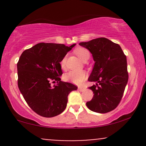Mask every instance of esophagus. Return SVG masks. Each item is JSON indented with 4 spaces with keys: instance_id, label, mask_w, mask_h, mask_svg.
Listing matches in <instances>:
<instances>
[{
    "instance_id": "obj_1",
    "label": "esophagus",
    "mask_w": 146,
    "mask_h": 146,
    "mask_svg": "<svg viewBox=\"0 0 146 146\" xmlns=\"http://www.w3.org/2000/svg\"><path fill=\"white\" fill-rule=\"evenodd\" d=\"M85 89H86V88H85L84 87H83V86H78V90H80V91L82 92V91H84V90Z\"/></svg>"
}]
</instances>
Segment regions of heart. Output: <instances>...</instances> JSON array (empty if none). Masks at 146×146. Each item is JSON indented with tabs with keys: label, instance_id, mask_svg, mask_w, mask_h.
Here are the masks:
<instances>
[{
	"label": "heart",
	"instance_id": "obj_1",
	"mask_svg": "<svg viewBox=\"0 0 146 146\" xmlns=\"http://www.w3.org/2000/svg\"><path fill=\"white\" fill-rule=\"evenodd\" d=\"M75 53L82 60H84L86 58H88L90 56V53L86 48L79 47L75 49ZM60 66L62 68H65L66 66V58H64L60 62ZM86 72L84 70L80 71H70L68 73H65L64 75V80L65 81L70 82L75 84H81L86 78Z\"/></svg>",
	"mask_w": 146,
	"mask_h": 146
}]
</instances>
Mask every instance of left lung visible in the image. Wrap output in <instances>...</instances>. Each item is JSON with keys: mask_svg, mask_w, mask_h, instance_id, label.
<instances>
[{"mask_svg": "<svg viewBox=\"0 0 146 146\" xmlns=\"http://www.w3.org/2000/svg\"><path fill=\"white\" fill-rule=\"evenodd\" d=\"M79 44L91 53L95 61L88 80L96 84L89 87L94 95L87 107L95 113H108L119 104L128 83L126 56L119 45L105 38Z\"/></svg>", "mask_w": 146, "mask_h": 146, "instance_id": "8db88e82", "label": "left lung"}]
</instances>
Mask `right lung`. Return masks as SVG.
Returning a JSON list of instances; mask_svg holds the SVG:
<instances>
[{
	"mask_svg": "<svg viewBox=\"0 0 146 146\" xmlns=\"http://www.w3.org/2000/svg\"><path fill=\"white\" fill-rule=\"evenodd\" d=\"M75 44L38 43L23 52L17 64L18 86L27 104L38 115L53 117L66 107L68 95L78 87L62 82L60 62ZM55 80L57 85L50 86Z\"/></svg>",
	"mask_w": 146,
	"mask_h": 146,
	"instance_id": "add662e5",
	"label": "right lung"
}]
</instances>
